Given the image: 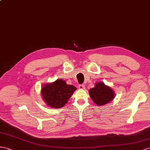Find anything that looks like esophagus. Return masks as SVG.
<instances>
[{"label":"esophagus","mask_w":150,"mask_h":150,"mask_svg":"<svg viewBox=\"0 0 150 150\" xmlns=\"http://www.w3.org/2000/svg\"><path fill=\"white\" fill-rule=\"evenodd\" d=\"M79 88L80 89H85V86L83 85V84H82V85H79Z\"/></svg>","instance_id":"34e87169"}]
</instances>
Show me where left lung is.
Masks as SVG:
<instances>
[{
  "label": "left lung",
  "instance_id": "left-lung-1",
  "mask_svg": "<svg viewBox=\"0 0 150 150\" xmlns=\"http://www.w3.org/2000/svg\"><path fill=\"white\" fill-rule=\"evenodd\" d=\"M90 96L96 105L100 106L108 104L115 97L114 91L102 82L95 83V86L89 91Z\"/></svg>",
  "mask_w": 150,
  "mask_h": 150
}]
</instances>
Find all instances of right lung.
Here are the masks:
<instances>
[{
	"label": "right lung",
	"instance_id": "1",
	"mask_svg": "<svg viewBox=\"0 0 150 150\" xmlns=\"http://www.w3.org/2000/svg\"><path fill=\"white\" fill-rule=\"evenodd\" d=\"M76 88L68 85L63 79L45 83L41 87V95L46 105L51 108H60L67 104Z\"/></svg>",
	"mask_w": 150,
	"mask_h": 150
}]
</instances>
